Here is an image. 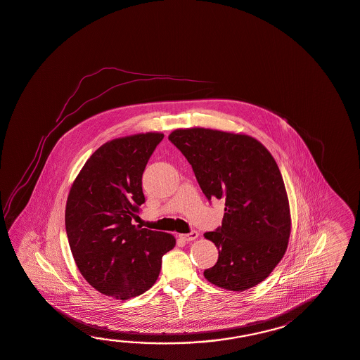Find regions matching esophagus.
I'll return each mask as SVG.
<instances>
[{
    "mask_svg": "<svg viewBox=\"0 0 360 360\" xmlns=\"http://www.w3.org/2000/svg\"><path fill=\"white\" fill-rule=\"evenodd\" d=\"M179 237L185 243H189V241H193V240H195L198 237V232L197 231H192L191 233L179 234Z\"/></svg>",
    "mask_w": 360,
    "mask_h": 360,
    "instance_id": "esophagus-1",
    "label": "esophagus"
}]
</instances>
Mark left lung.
I'll use <instances>...</instances> for the list:
<instances>
[{
	"mask_svg": "<svg viewBox=\"0 0 360 360\" xmlns=\"http://www.w3.org/2000/svg\"><path fill=\"white\" fill-rule=\"evenodd\" d=\"M168 140L191 163L202 192L226 201L221 226L203 234L219 258L203 275L211 284L243 292L259 284L284 257L290 210L271 153L246 134L206 128L176 129Z\"/></svg>",
	"mask_w": 360,
	"mask_h": 360,
	"instance_id": "8db88e82",
	"label": "left lung"
}]
</instances>
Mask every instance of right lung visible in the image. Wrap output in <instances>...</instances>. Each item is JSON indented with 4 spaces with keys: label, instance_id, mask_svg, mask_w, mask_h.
Listing matches in <instances>:
<instances>
[{
    "label": "right lung",
    "instance_id": "right-lung-1",
    "mask_svg": "<svg viewBox=\"0 0 360 360\" xmlns=\"http://www.w3.org/2000/svg\"><path fill=\"white\" fill-rule=\"evenodd\" d=\"M163 134L103 143L76 177L66 205V232L76 266L96 290L129 300L157 281L172 234L134 226L145 202L143 174Z\"/></svg>",
    "mask_w": 360,
    "mask_h": 360
}]
</instances>
